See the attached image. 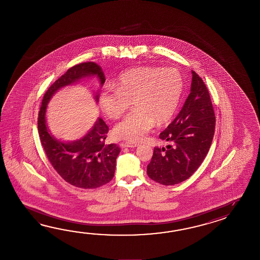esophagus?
I'll use <instances>...</instances> for the list:
<instances>
[{
  "label": "esophagus",
  "instance_id": "1",
  "mask_svg": "<svg viewBox=\"0 0 260 260\" xmlns=\"http://www.w3.org/2000/svg\"><path fill=\"white\" fill-rule=\"evenodd\" d=\"M138 146V143H133V142H124L122 144V147H125V148H136Z\"/></svg>",
  "mask_w": 260,
  "mask_h": 260
}]
</instances>
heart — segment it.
Returning a JSON list of instances; mask_svg holds the SVG:
<instances>
[{
  "label": "heart",
  "instance_id": "1",
  "mask_svg": "<svg viewBox=\"0 0 260 260\" xmlns=\"http://www.w3.org/2000/svg\"><path fill=\"white\" fill-rule=\"evenodd\" d=\"M100 96L106 116L116 120L134 110L113 129L116 138L131 142L141 140L155 122H169L177 111L184 90L182 74L175 68L143 66L122 72Z\"/></svg>",
  "mask_w": 260,
  "mask_h": 260
}]
</instances>
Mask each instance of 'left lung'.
Wrapping results in <instances>:
<instances>
[{
	"mask_svg": "<svg viewBox=\"0 0 260 260\" xmlns=\"http://www.w3.org/2000/svg\"><path fill=\"white\" fill-rule=\"evenodd\" d=\"M216 116L203 79L192 72L190 93L176 119L160 133L166 148L155 147L147 174L155 182L172 186L183 182L198 169L210 149Z\"/></svg>",
	"mask_w": 260,
	"mask_h": 260,
	"instance_id": "1",
	"label": "left lung"
}]
</instances>
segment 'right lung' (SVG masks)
<instances>
[{
    "label": "right lung",
    "instance_id": "obj_1",
    "mask_svg": "<svg viewBox=\"0 0 260 260\" xmlns=\"http://www.w3.org/2000/svg\"><path fill=\"white\" fill-rule=\"evenodd\" d=\"M91 75L100 78L101 85L105 83L102 69L94 62H83L69 69L45 92L38 116L41 143L51 165L66 182L82 188H100L111 181L121 149L116 144L106 145L109 126L101 118L80 140L61 142L50 135L45 122V111L50 99L58 89ZM95 99L98 100V95Z\"/></svg>",
    "mask_w": 260,
    "mask_h": 260
}]
</instances>
